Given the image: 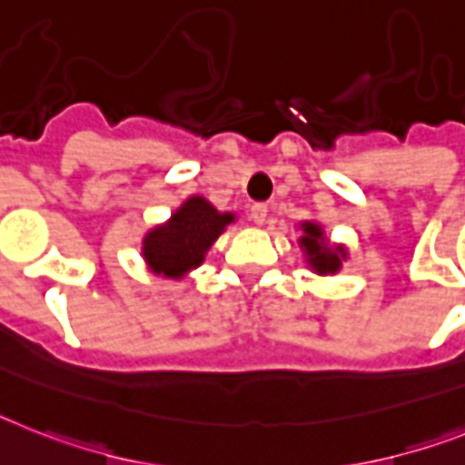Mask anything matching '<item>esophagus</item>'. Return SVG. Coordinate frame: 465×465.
I'll list each match as a JSON object with an SVG mask.
<instances>
[{
    "label": "esophagus",
    "mask_w": 465,
    "mask_h": 465,
    "mask_svg": "<svg viewBox=\"0 0 465 465\" xmlns=\"http://www.w3.org/2000/svg\"><path fill=\"white\" fill-rule=\"evenodd\" d=\"M267 213H270V210H267L265 203H255V205L251 207V220L255 222V224H265Z\"/></svg>",
    "instance_id": "esophagus-1"
}]
</instances>
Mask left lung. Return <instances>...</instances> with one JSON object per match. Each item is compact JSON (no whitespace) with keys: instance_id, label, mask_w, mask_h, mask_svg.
Returning a JSON list of instances; mask_svg holds the SVG:
<instances>
[{"instance_id":"left-lung-1","label":"left lung","mask_w":465,"mask_h":465,"mask_svg":"<svg viewBox=\"0 0 465 465\" xmlns=\"http://www.w3.org/2000/svg\"><path fill=\"white\" fill-rule=\"evenodd\" d=\"M301 229V239L298 245L303 251V258L315 274L327 277V274H337L341 272L343 262L349 260V248L343 243H331L324 233L322 224L315 220H305L298 224Z\"/></svg>"}]
</instances>
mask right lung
<instances>
[{
  "instance_id": "1",
  "label": "right lung",
  "mask_w": 465,
  "mask_h": 465,
  "mask_svg": "<svg viewBox=\"0 0 465 465\" xmlns=\"http://www.w3.org/2000/svg\"><path fill=\"white\" fill-rule=\"evenodd\" d=\"M236 222L233 213H220L203 195H191L167 222L143 236V260L147 270L164 279H183L205 262L207 251Z\"/></svg>"
}]
</instances>
